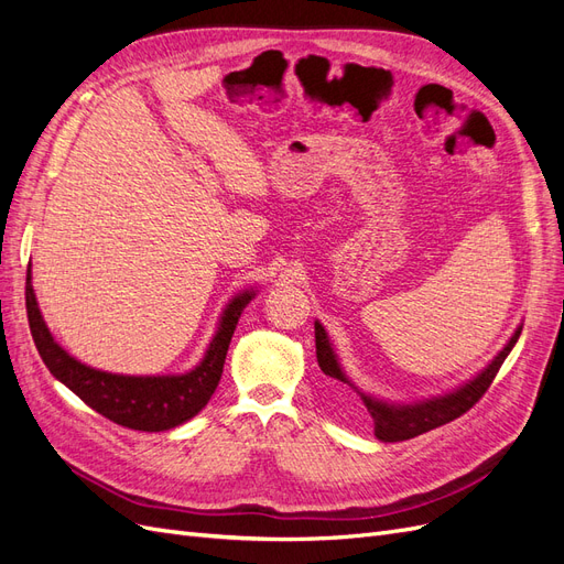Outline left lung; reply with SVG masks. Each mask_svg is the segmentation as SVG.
<instances>
[{
    "mask_svg": "<svg viewBox=\"0 0 564 564\" xmlns=\"http://www.w3.org/2000/svg\"><path fill=\"white\" fill-rule=\"evenodd\" d=\"M520 332H522V324H518V329L508 338V344L494 355V360L482 371H477L475 377L468 379L466 383L456 386L449 392H442V395H431V398L409 400V402L383 400L379 395H371V392H365L360 386H355V381L346 373L344 365H340L332 338L327 329L322 327L319 319H315V348H317L319 369L336 383L334 395L344 392V388L348 386L352 392H357V398H360L362 404L367 406V412L373 421V435H377V440L402 442V440H412L416 435L429 433L437 429V425H445L458 419L460 414H466L491 386L497 371L506 362V357L516 348Z\"/></svg>",
    "mask_w": 564,
    "mask_h": 564,
    "instance_id": "left-lung-1",
    "label": "left lung"
}]
</instances>
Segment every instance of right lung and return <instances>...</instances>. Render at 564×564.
I'll return each mask as SVG.
<instances>
[{
  "instance_id": "obj_1",
  "label": "right lung",
  "mask_w": 564,
  "mask_h": 564,
  "mask_svg": "<svg viewBox=\"0 0 564 564\" xmlns=\"http://www.w3.org/2000/svg\"><path fill=\"white\" fill-rule=\"evenodd\" d=\"M256 292H259L256 286L242 289L226 303L209 346L193 369L183 373H141V377L139 373L133 377V373H112L89 367L58 344L46 327L35 289H32V265H28L25 308L32 338H35L40 357L46 369L54 373V379L117 425H124L131 431L160 433L191 421L212 400L220 373H224L237 322L253 301Z\"/></svg>"
}]
</instances>
